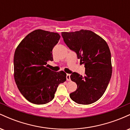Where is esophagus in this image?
<instances>
[{"instance_id":"obj_1","label":"esophagus","mask_w":130,"mask_h":130,"mask_svg":"<svg viewBox=\"0 0 130 130\" xmlns=\"http://www.w3.org/2000/svg\"><path fill=\"white\" fill-rule=\"evenodd\" d=\"M67 80H70V74H67Z\"/></svg>"}]
</instances>
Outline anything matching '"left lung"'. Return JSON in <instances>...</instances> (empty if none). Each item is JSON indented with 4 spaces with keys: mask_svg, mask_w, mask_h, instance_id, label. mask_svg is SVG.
<instances>
[{
    "mask_svg": "<svg viewBox=\"0 0 130 130\" xmlns=\"http://www.w3.org/2000/svg\"><path fill=\"white\" fill-rule=\"evenodd\" d=\"M64 42L84 64L85 76L72 73L70 78L76 83V90L70 97L77 104H90L103 96L112 75L111 56L104 39L88 30L62 32Z\"/></svg>",
    "mask_w": 130,
    "mask_h": 130,
    "instance_id": "obj_1",
    "label": "left lung"
}]
</instances>
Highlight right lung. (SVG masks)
Segmentation results:
<instances>
[{
    "mask_svg": "<svg viewBox=\"0 0 130 130\" xmlns=\"http://www.w3.org/2000/svg\"><path fill=\"white\" fill-rule=\"evenodd\" d=\"M59 34L38 29L28 34L16 47L14 77L21 93L32 103L44 104L54 98L57 88L66 80L63 71L55 72L46 67L53 61V49Z\"/></svg>",
    "mask_w": 130,
    "mask_h": 130,
    "instance_id": "1",
    "label": "right lung"
}]
</instances>
